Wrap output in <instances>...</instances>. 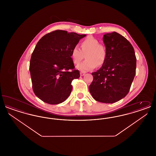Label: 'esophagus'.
<instances>
[{
    "mask_svg": "<svg viewBox=\"0 0 156 156\" xmlns=\"http://www.w3.org/2000/svg\"><path fill=\"white\" fill-rule=\"evenodd\" d=\"M85 74V73H84V72H81V73H80V75H81V76H83Z\"/></svg>",
    "mask_w": 156,
    "mask_h": 156,
    "instance_id": "1",
    "label": "esophagus"
}]
</instances>
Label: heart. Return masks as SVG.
<instances>
[{
    "label": "heart",
    "mask_w": 156,
    "mask_h": 156,
    "mask_svg": "<svg viewBox=\"0 0 156 156\" xmlns=\"http://www.w3.org/2000/svg\"><path fill=\"white\" fill-rule=\"evenodd\" d=\"M80 50L74 47L71 52V58L75 64L80 63L85 55L83 62L78 64L76 68L83 72H87L95 69L98 66H102L107 58V50L105 46L99 44V40L95 37L88 36L81 43Z\"/></svg>",
    "instance_id": "1"
}]
</instances>
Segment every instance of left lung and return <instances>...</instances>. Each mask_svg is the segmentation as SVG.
<instances>
[{
  "label": "left lung",
  "mask_w": 156,
  "mask_h": 156,
  "mask_svg": "<svg viewBox=\"0 0 156 156\" xmlns=\"http://www.w3.org/2000/svg\"><path fill=\"white\" fill-rule=\"evenodd\" d=\"M103 41L107 58L101 68L92 73L89 92L97 101L112 104L129 93L136 75V57L130 43L116 32L105 34Z\"/></svg>",
  "instance_id": "1"
}]
</instances>
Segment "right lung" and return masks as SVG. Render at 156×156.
<instances>
[{
    "mask_svg": "<svg viewBox=\"0 0 156 156\" xmlns=\"http://www.w3.org/2000/svg\"><path fill=\"white\" fill-rule=\"evenodd\" d=\"M86 34L57 30L37 43L30 59L33 89L39 99L51 105L61 104L70 95L73 80L80 76L74 69L72 49Z\"/></svg>",
    "mask_w": 156,
    "mask_h": 156,
    "instance_id": "1",
    "label": "right lung"
}]
</instances>
